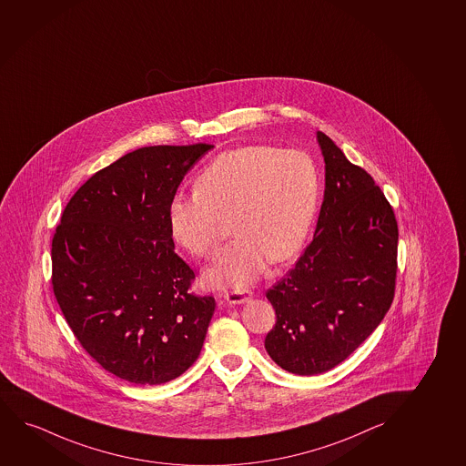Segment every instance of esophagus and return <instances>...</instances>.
I'll list each match as a JSON object with an SVG mask.
<instances>
[{"label": "esophagus", "instance_id": "1", "mask_svg": "<svg viewBox=\"0 0 466 466\" xmlns=\"http://www.w3.org/2000/svg\"><path fill=\"white\" fill-rule=\"evenodd\" d=\"M252 298V291H248V289H236V291H230V293H227L225 295V300L228 302V304H244V302H248V299Z\"/></svg>", "mask_w": 466, "mask_h": 466}]
</instances>
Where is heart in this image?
Masks as SVG:
<instances>
[{
	"label": "heart",
	"instance_id": "1",
	"mask_svg": "<svg viewBox=\"0 0 466 466\" xmlns=\"http://www.w3.org/2000/svg\"><path fill=\"white\" fill-rule=\"evenodd\" d=\"M319 194V170L304 151L236 147L201 171L195 192L171 198L170 233L190 254L208 257L230 218L238 236L218 252L203 279L212 289H244L265 272L268 259L282 263L298 254Z\"/></svg>",
	"mask_w": 466,
	"mask_h": 466
}]
</instances>
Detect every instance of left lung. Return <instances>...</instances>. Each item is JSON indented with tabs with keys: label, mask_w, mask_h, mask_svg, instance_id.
I'll use <instances>...</instances> for the list:
<instances>
[{
	"label": "left lung",
	"mask_w": 466,
	"mask_h": 466,
	"mask_svg": "<svg viewBox=\"0 0 466 466\" xmlns=\"http://www.w3.org/2000/svg\"><path fill=\"white\" fill-rule=\"evenodd\" d=\"M324 198L313 239L268 289L278 321L265 348L283 370L319 375L377 329L394 299L399 228L373 177L317 132Z\"/></svg>",
	"instance_id": "obj_1"
}]
</instances>
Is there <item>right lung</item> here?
I'll use <instances>...</instances> for the list:
<instances>
[{
    "label": "right lung",
    "mask_w": 466,
    "mask_h": 466,
    "mask_svg": "<svg viewBox=\"0 0 466 466\" xmlns=\"http://www.w3.org/2000/svg\"><path fill=\"white\" fill-rule=\"evenodd\" d=\"M147 147L89 177L52 241V283L74 336L100 366L134 384H162L194 364L216 309L188 293L168 207L211 149Z\"/></svg>",
    "instance_id": "add662e5"
}]
</instances>
